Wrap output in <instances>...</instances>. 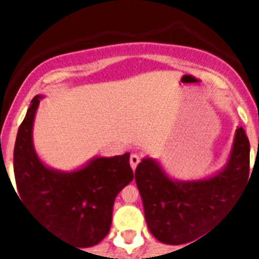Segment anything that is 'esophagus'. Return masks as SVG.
Wrapping results in <instances>:
<instances>
[{
    "label": "esophagus",
    "mask_w": 259,
    "mask_h": 259,
    "mask_svg": "<svg viewBox=\"0 0 259 259\" xmlns=\"http://www.w3.org/2000/svg\"><path fill=\"white\" fill-rule=\"evenodd\" d=\"M139 162H140V157H139V154H136V153H132L131 157H130V163H131L132 170H135V168H136L137 164H139Z\"/></svg>",
    "instance_id": "1"
}]
</instances>
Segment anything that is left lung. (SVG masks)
I'll return each mask as SVG.
<instances>
[{
    "label": "left lung",
    "mask_w": 259,
    "mask_h": 259,
    "mask_svg": "<svg viewBox=\"0 0 259 259\" xmlns=\"http://www.w3.org/2000/svg\"><path fill=\"white\" fill-rule=\"evenodd\" d=\"M250 170V144L244 128L236 130L230 161L206 180L174 182L159 164L146 158L135 172L150 232L164 244L194 242L245 188Z\"/></svg>",
    "instance_id": "8db88e82"
}]
</instances>
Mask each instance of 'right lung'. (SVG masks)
Listing matches in <instances>:
<instances>
[{
	"label": "right lung",
	"instance_id": "1",
	"mask_svg": "<svg viewBox=\"0 0 259 259\" xmlns=\"http://www.w3.org/2000/svg\"><path fill=\"white\" fill-rule=\"evenodd\" d=\"M38 102L40 96L33 97L14 146L18 193L24 206L57 237L89 248L109 233L116 194L134 179L130 154L96 158L74 172L50 170L32 145Z\"/></svg>",
	"mask_w": 259,
	"mask_h": 259
}]
</instances>
